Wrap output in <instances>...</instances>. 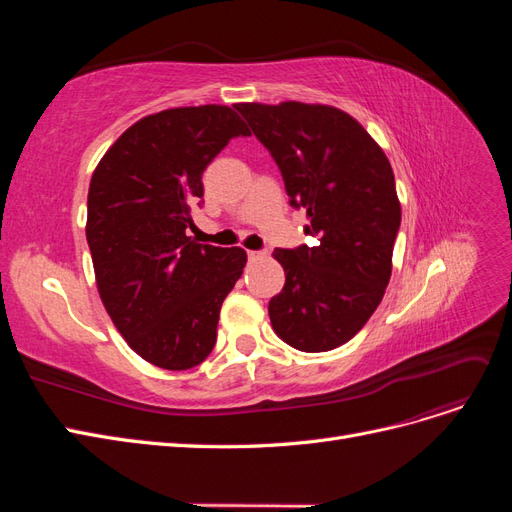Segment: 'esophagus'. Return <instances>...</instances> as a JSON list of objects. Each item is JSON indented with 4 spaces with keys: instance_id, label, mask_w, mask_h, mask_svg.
<instances>
[{
    "instance_id": "obj_1",
    "label": "esophagus",
    "mask_w": 512,
    "mask_h": 512,
    "mask_svg": "<svg viewBox=\"0 0 512 512\" xmlns=\"http://www.w3.org/2000/svg\"><path fill=\"white\" fill-rule=\"evenodd\" d=\"M262 256H265V252H258V250H250V252H247V258H250V260L262 258Z\"/></svg>"
}]
</instances>
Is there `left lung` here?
<instances>
[{
  "mask_svg": "<svg viewBox=\"0 0 512 512\" xmlns=\"http://www.w3.org/2000/svg\"><path fill=\"white\" fill-rule=\"evenodd\" d=\"M280 168L316 245L275 250L286 284L269 301L277 337L327 352L359 333L391 280L401 207L389 158L363 126L333 106L237 104Z\"/></svg>",
  "mask_w": 512,
  "mask_h": 512,
  "instance_id": "left-lung-1",
  "label": "left lung"
}]
</instances>
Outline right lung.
<instances>
[{"label":"right lung","instance_id":"obj_1","mask_svg":"<svg viewBox=\"0 0 512 512\" xmlns=\"http://www.w3.org/2000/svg\"><path fill=\"white\" fill-rule=\"evenodd\" d=\"M237 136L250 130L230 106L170 108L123 132L89 183L87 243L100 299L130 348L162 369L207 359L245 267L241 247L188 237L205 168Z\"/></svg>","mask_w":512,"mask_h":512}]
</instances>
